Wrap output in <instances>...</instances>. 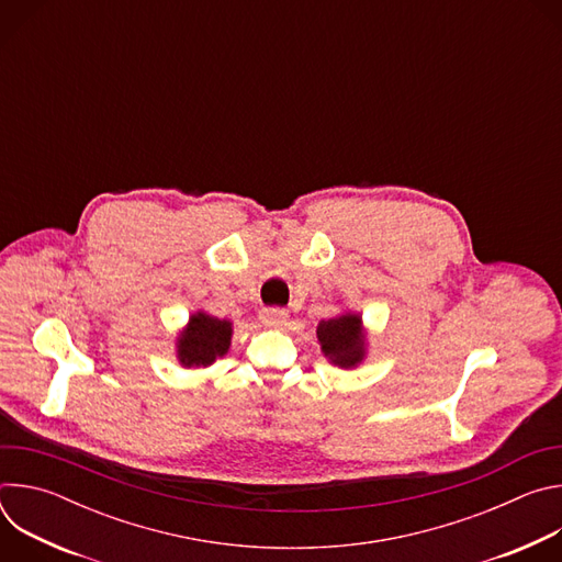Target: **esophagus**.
<instances>
[{
	"mask_svg": "<svg viewBox=\"0 0 562 562\" xmlns=\"http://www.w3.org/2000/svg\"><path fill=\"white\" fill-rule=\"evenodd\" d=\"M286 317H289L286 308L267 306V308L260 311V319H262V325H267V327H280V325L286 323Z\"/></svg>",
	"mask_w": 562,
	"mask_h": 562,
	"instance_id": "obj_1",
	"label": "esophagus"
}]
</instances>
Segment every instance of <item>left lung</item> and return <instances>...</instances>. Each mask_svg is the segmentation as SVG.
I'll return each mask as SVG.
<instances>
[{
	"instance_id": "left-lung-1",
	"label": "left lung",
	"mask_w": 562,
	"mask_h": 562,
	"mask_svg": "<svg viewBox=\"0 0 562 562\" xmlns=\"http://www.w3.org/2000/svg\"><path fill=\"white\" fill-rule=\"evenodd\" d=\"M317 342L331 364L353 369L364 360L367 342L362 317L358 313H342L317 325Z\"/></svg>"
}]
</instances>
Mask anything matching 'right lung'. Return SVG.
I'll list each match as a JSON object with an SVG mask.
<instances>
[{"label": "right lung", "mask_w": 562, "mask_h": 562, "mask_svg": "<svg viewBox=\"0 0 562 562\" xmlns=\"http://www.w3.org/2000/svg\"><path fill=\"white\" fill-rule=\"evenodd\" d=\"M233 327L228 319L198 311L178 336V360L182 367H209L231 347Z\"/></svg>", "instance_id": "obj_1"}]
</instances>
